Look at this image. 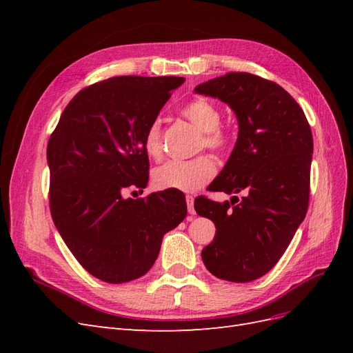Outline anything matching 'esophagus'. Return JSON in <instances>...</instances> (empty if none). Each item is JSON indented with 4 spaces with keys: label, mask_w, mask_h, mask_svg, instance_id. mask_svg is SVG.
<instances>
[{
    "label": "esophagus",
    "mask_w": 353,
    "mask_h": 353,
    "mask_svg": "<svg viewBox=\"0 0 353 353\" xmlns=\"http://www.w3.org/2000/svg\"><path fill=\"white\" fill-rule=\"evenodd\" d=\"M185 201H187V209L190 215H196V210H194V197L193 196H185Z\"/></svg>",
    "instance_id": "obj_1"
}]
</instances>
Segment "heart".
Listing matches in <instances>:
<instances>
[{
  "instance_id": "heart-1",
  "label": "heart",
  "mask_w": 353,
  "mask_h": 353,
  "mask_svg": "<svg viewBox=\"0 0 353 353\" xmlns=\"http://www.w3.org/2000/svg\"><path fill=\"white\" fill-rule=\"evenodd\" d=\"M181 113L203 132V147L215 152H222L228 147L230 137L219 126L221 112L215 104L205 99H196L187 103L181 109ZM144 150L153 159L162 154V123L159 119H154L147 128ZM215 174V162L209 156H200L193 160H169L154 169L153 184L160 190H178L191 193L208 184Z\"/></svg>"
}]
</instances>
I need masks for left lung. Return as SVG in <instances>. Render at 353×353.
<instances>
[{
  "label": "left lung",
  "mask_w": 353,
  "mask_h": 353,
  "mask_svg": "<svg viewBox=\"0 0 353 353\" xmlns=\"http://www.w3.org/2000/svg\"><path fill=\"white\" fill-rule=\"evenodd\" d=\"M197 94L228 104L239 135L230 159L209 185L239 203L194 200L197 215L216 227L201 250L210 274L249 283L280 261L305 219L314 141L301 105L279 83L245 72H230L203 82Z\"/></svg>",
  "instance_id": "1"
}]
</instances>
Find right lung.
I'll return each instance as SVG.
<instances>
[{
    "instance_id": "add662e5",
    "label": "right lung",
    "mask_w": 353,
    "mask_h": 353,
    "mask_svg": "<svg viewBox=\"0 0 353 353\" xmlns=\"http://www.w3.org/2000/svg\"><path fill=\"white\" fill-rule=\"evenodd\" d=\"M179 77H116L79 91L61 113L47 145L50 209L63 241L95 279H140L159 256L165 234L187 215L185 196L145 188L144 135L184 83Z\"/></svg>"
}]
</instances>
